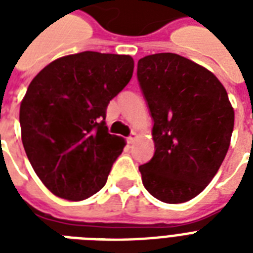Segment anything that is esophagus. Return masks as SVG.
Returning <instances> with one entry per match:
<instances>
[{
	"mask_svg": "<svg viewBox=\"0 0 253 253\" xmlns=\"http://www.w3.org/2000/svg\"><path fill=\"white\" fill-rule=\"evenodd\" d=\"M136 139H138V134H136V132H132V134L127 138V143H128V144H132Z\"/></svg>",
	"mask_w": 253,
	"mask_h": 253,
	"instance_id": "esophagus-1",
	"label": "esophagus"
}]
</instances>
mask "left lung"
Here are the masks:
<instances>
[{
  "instance_id": "1",
  "label": "left lung",
  "mask_w": 253,
  "mask_h": 253,
  "mask_svg": "<svg viewBox=\"0 0 253 253\" xmlns=\"http://www.w3.org/2000/svg\"><path fill=\"white\" fill-rule=\"evenodd\" d=\"M138 81L154 119V158L139 167L144 188L166 204L198 196L227 154L234 109L220 81L177 53L138 61Z\"/></svg>"
}]
</instances>
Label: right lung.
<instances>
[{
  "mask_svg": "<svg viewBox=\"0 0 253 253\" xmlns=\"http://www.w3.org/2000/svg\"><path fill=\"white\" fill-rule=\"evenodd\" d=\"M132 72L128 55L85 51L53 60L30 83L19 110L22 143L55 196L83 201L105 186L126 144L109 134L106 107Z\"/></svg>",
  "mask_w": 253,
  "mask_h": 253,
  "instance_id": "right-lung-1",
  "label": "right lung"
}]
</instances>
